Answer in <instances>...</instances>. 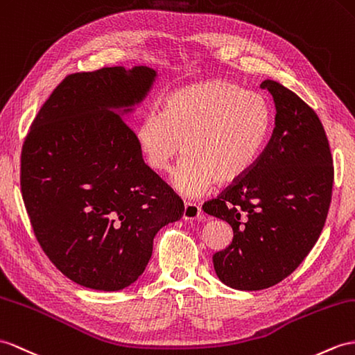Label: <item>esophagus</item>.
<instances>
[{"mask_svg": "<svg viewBox=\"0 0 355 355\" xmlns=\"http://www.w3.org/2000/svg\"><path fill=\"white\" fill-rule=\"evenodd\" d=\"M200 206H197L196 203L191 202H185L184 205V220H196L200 217Z\"/></svg>", "mask_w": 355, "mask_h": 355, "instance_id": "obj_1", "label": "esophagus"}]
</instances>
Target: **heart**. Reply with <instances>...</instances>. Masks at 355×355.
Returning <instances> with one entry per match:
<instances>
[{"label":"heart","instance_id":"1","mask_svg":"<svg viewBox=\"0 0 355 355\" xmlns=\"http://www.w3.org/2000/svg\"><path fill=\"white\" fill-rule=\"evenodd\" d=\"M271 131V111L261 94L227 81H206L170 93L162 110L144 112L134 129L148 167L167 173L185 159L171 184L197 197L215 182L233 184L253 168Z\"/></svg>","mask_w":355,"mask_h":355}]
</instances>
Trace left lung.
Instances as JSON below:
<instances>
[{
    "mask_svg": "<svg viewBox=\"0 0 355 355\" xmlns=\"http://www.w3.org/2000/svg\"><path fill=\"white\" fill-rule=\"evenodd\" d=\"M261 89L275 110L270 141L244 178L203 205L232 226L230 245L212 262L218 279L239 291L266 289L297 270L321 235L334 179L316 112L277 81Z\"/></svg>",
    "mask_w": 355,
    "mask_h": 355,
    "instance_id": "left-lung-1",
    "label": "left lung"
}]
</instances>
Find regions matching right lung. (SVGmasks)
Masks as SVG:
<instances>
[{"mask_svg":"<svg viewBox=\"0 0 355 355\" xmlns=\"http://www.w3.org/2000/svg\"><path fill=\"white\" fill-rule=\"evenodd\" d=\"M157 71L72 73L37 112L21 155V191L43 252L84 288L120 291L146 270L153 238L184 202L152 168L125 122Z\"/></svg>","mask_w":355,"mask_h":355,"instance_id":"add662e5","label":"right lung"}]
</instances>
